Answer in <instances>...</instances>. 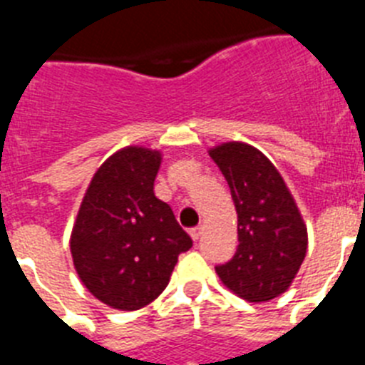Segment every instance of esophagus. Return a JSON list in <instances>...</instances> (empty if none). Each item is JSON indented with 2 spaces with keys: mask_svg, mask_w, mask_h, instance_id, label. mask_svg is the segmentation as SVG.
<instances>
[{
  "mask_svg": "<svg viewBox=\"0 0 365 365\" xmlns=\"http://www.w3.org/2000/svg\"><path fill=\"white\" fill-rule=\"evenodd\" d=\"M202 234V227H195V228H190V235H192L193 241H197Z\"/></svg>",
  "mask_w": 365,
  "mask_h": 365,
  "instance_id": "34e87169",
  "label": "esophagus"
}]
</instances>
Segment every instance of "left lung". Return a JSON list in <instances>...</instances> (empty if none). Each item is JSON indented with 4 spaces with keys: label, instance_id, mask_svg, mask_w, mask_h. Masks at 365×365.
<instances>
[{
    "label": "left lung",
    "instance_id": "8db88e82",
    "mask_svg": "<svg viewBox=\"0 0 365 365\" xmlns=\"http://www.w3.org/2000/svg\"><path fill=\"white\" fill-rule=\"evenodd\" d=\"M237 212V250L215 267L234 294L269 302L291 287L305 252L307 228L279 172L256 148L227 143L210 150Z\"/></svg>",
    "mask_w": 365,
    "mask_h": 365
}]
</instances>
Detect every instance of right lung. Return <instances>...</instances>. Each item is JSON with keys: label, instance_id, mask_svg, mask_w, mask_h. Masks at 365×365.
Listing matches in <instances>:
<instances>
[{"label": "right lung", "instance_id": "right-lung-1", "mask_svg": "<svg viewBox=\"0 0 365 365\" xmlns=\"http://www.w3.org/2000/svg\"><path fill=\"white\" fill-rule=\"evenodd\" d=\"M159 166V151H117L98 168L76 215L74 269L89 292L113 309L146 307L166 289L179 254L193 245L172 208L155 197Z\"/></svg>", "mask_w": 365, "mask_h": 365}]
</instances>
